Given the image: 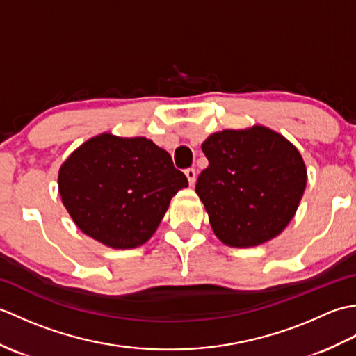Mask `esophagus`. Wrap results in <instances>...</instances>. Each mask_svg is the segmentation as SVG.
I'll return each instance as SVG.
<instances>
[{
    "mask_svg": "<svg viewBox=\"0 0 356 356\" xmlns=\"http://www.w3.org/2000/svg\"><path fill=\"white\" fill-rule=\"evenodd\" d=\"M185 174H186V177H188V182H190V185H194L195 184V168H186L185 170Z\"/></svg>",
    "mask_w": 356,
    "mask_h": 356,
    "instance_id": "1",
    "label": "esophagus"
}]
</instances>
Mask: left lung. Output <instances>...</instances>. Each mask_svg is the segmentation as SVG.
<instances>
[{
	"instance_id": "obj_1",
	"label": "left lung",
	"mask_w": 356,
	"mask_h": 356,
	"mask_svg": "<svg viewBox=\"0 0 356 356\" xmlns=\"http://www.w3.org/2000/svg\"><path fill=\"white\" fill-rule=\"evenodd\" d=\"M209 165L195 193L225 245L248 248L277 237L292 220L306 188L303 157L266 127L225 130L203 142Z\"/></svg>"
}]
</instances>
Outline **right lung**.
I'll return each mask as SVG.
<instances>
[{
  "mask_svg": "<svg viewBox=\"0 0 356 356\" xmlns=\"http://www.w3.org/2000/svg\"><path fill=\"white\" fill-rule=\"evenodd\" d=\"M58 185L82 232L110 248L130 249L153 236L188 179L151 140L101 134L73 151Z\"/></svg>",
  "mask_w": 356,
  "mask_h": 356,
  "instance_id": "1",
  "label": "right lung"
}]
</instances>
